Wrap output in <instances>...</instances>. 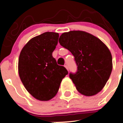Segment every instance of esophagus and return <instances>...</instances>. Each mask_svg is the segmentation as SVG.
Segmentation results:
<instances>
[{
  "label": "esophagus",
  "mask_w": 123,
  "mask_h": 123,
  "mask_svg": "<svg viewBox=\"0 0 123 123\" xmlns=\"http://www.w3.org/2000/svg\"><path fill=\"white\" fill-rule=\"evenodd\" d=\"M65 67L66 68V69H67L68 71H69V68H68V66L67 65H65Z\"/></svg>",
  "instance_id": "34e87169"
}]
</instances>
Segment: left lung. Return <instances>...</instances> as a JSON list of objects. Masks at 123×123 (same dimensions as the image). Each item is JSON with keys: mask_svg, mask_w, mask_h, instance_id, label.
Wrapping results in <instances>:
<instances>
[{"mask_svg": "<svg viewBox=\"0 0 123 123\" xmlns=\"http://www.w3.org/2000/svg\"><path fill=\"white\" fill-rule=\"evenodd\" d=\"M58 41L74 57L77 71L70 73L69 77L77 91L86 96L101 92L113 68L112 56L107 46L95 36L80 30L65 32Z\"/></svg>", "mask_w": 123, "mask_h": 123, "instance_id": "obj_1", "label": "left lung"}]
</instances>
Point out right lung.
<instances>
[{"instance_id": "add662e5", "label": "right lung", "mask_w": 123, "mask_h": 123, "mask_svg": "<svg viewBox=\"0 0 123 123\" xmlns=\"http://www.w3.org/2000/svg\"><path fill=\"white\" fill-rule=\"evenodd\" d=\"M58 37V33L45 32L30 39L20 53L18 73L21 82L27 92L39 101L52 99L68 73L52 57Z\"/></svg>"}]
</instances>
